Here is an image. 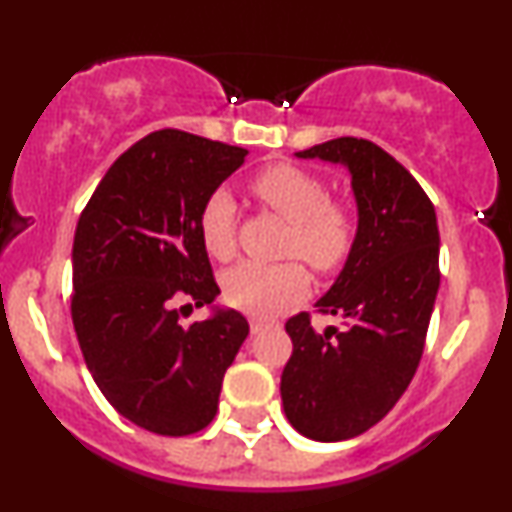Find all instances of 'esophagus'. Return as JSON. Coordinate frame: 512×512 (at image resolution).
Listing matches in <instances>:
<instances>
[{"label": "esophagus", "mask_w": 512, "mask_h": 512, "mask_svg": "<svg viewBox=\"0 0 512 512\" xmlns=\"http://www.w3.org/2000/svg\"><path fill=\"white\" fill-rule=\"evenodd\" d=\"M267 327H269V322L260 320V317H250V332L252 334H260L262 330H267Z\"/></svg>", "instance_id": "esophagus-1"}]
</instances>
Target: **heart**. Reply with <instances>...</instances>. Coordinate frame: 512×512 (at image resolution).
I'll return each mask as SVG.
<instances>
[{
	"instance_id": "b5f03b06",
	"label": "heart",
	"mask_w": 512,
	"mask_h": 512,
	"mask_svg": "<svg viewBox=\"0 0 512 512\" xmlns=\"http://www.w3.org/2000/svg\"><path fill=\"white\" fill-rule=\"evenodd\" d=\"M257 199L291 223L286 255L303 257L322 274L337 272L356 243V216L344 202L330 197V187L310 170L276 163L250 182ZM199 236L216 260H231L238 250L236 202L216 190L199 211ZM310 276L298 260L276 264L240 262L223 276L228 303L252 315H276L308 293Z\"/></svg>"
}]
</instances>
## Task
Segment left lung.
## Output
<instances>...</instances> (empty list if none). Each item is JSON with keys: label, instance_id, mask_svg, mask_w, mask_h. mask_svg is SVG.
<instances>
[{"label": "left lung", "instance_id": "obj_1", "mask_svg": "<svg viewBox=\"0 0 512 512\" xmlns=\"http://www.w3.org/2000/svg\"><path fill=\"white\" fill-rule=\"evenodd\" d=\"M296 156L344 163L358 207L354 250L315 303L346 327L317 334L310 313L293 315V354L281 373L291 426L337 443L378 424L419 368L440 286L438 221L414 175L368 139L339 137Z\"/></svg>", "mask_w": 512, "mask_h": 512}]
</instances>
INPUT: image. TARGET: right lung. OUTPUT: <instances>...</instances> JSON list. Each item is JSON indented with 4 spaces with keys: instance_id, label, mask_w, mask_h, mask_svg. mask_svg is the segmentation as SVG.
<instances>
[{
    "instance_id": "1",
    "label": "right lung",
    "mask_w": 512,
    "mask_h": 512,
    "mask_svg": "<svg viewBox=\"0 0 512 512\" xmlns=\"http://www.w3.org/2000/svg\"><path fill=\"white\" fill-rule=\"evenodd\" d=\"M248 149L158 129L103 175L74 233L72 320L93 380L125 419L158 436L214 421L223 375L250 325L238 310L180 325L219 296L199 211Z\"/></svg>"
}]
</instances>
